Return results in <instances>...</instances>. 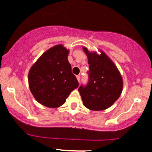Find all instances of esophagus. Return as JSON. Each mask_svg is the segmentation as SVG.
I'll return each mask as SVG.
<instances>
[{
  "instance_id": "obj_1",
  "label": "esophagus",
  "mask_w": 152,
  "mask_h": 152,
  "mask_svg": "<svg viewBox=\"0 0 152 152\" xmlns=\"http://www.w3.org/2000/svg\"><path fill=\"white\" fill-rule=\"evenodd\" d=\"M76 78H77V80H78V81H80V78H81V76H80V75H78L77 76H76Z\"/></svg>"
}]
</instances>
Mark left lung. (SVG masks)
<instances>
[{
    "mask_svg": "<svg viewBox=\"0 0 152 152\" xmlns=\"http://www.w3.org/2000/svg\"><path fill=\"white\" fill-rule=\"evenodd\" d=\"M88 57L89 79L79 91L84 106L92 111L105 110L114 104L122 91V78L114 63L102 52H89L83 48Z\"/></svg>",
    "mask_w": 152,
    "mask_h": 152,
    "instance_id": "8db88e82",
    "label": "left lung"
}]
</instances>
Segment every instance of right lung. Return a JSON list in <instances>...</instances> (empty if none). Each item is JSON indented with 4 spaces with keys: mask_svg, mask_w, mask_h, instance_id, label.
<instances>
[{
    "mask_svg": "<svg viewBox=\"0 0 152 152\" xmlns=\"http://www.w3.org/2000/svg\"><path fill=\"white\" fill-rule=\"evenodd\" d=\"M68 50L63 45L53 47L40 57L28 74L30 89L39 103L57 108L79 87L68 63Z\"/></svg>",
    "mask_w": 152,
    "mask_h": 152,
    "instance_id": "obj_1",
    "label": "right lung"
}]
</instances>
